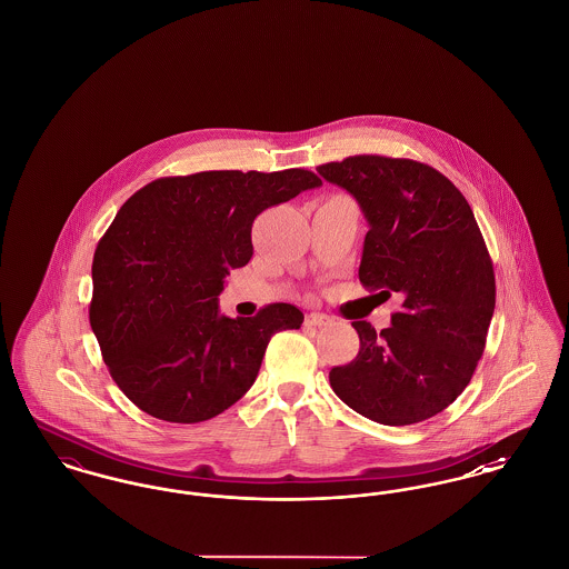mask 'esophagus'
I'll return each instance as SVG.
<instances>
[{"instance_id":"esophagus-1","label":"esophagus","mask_w":569,"mask_h":569,"mask_svg":"<svg viewBox=\"0 0 569 569\" xmlns=\"http://www.w3.org/2000/svg\"><path fill=\"white\" fill-rule=\"evenodd\" d=\"M328 322H330V318H328L326 313H320V311H311V313H307V325L326 326Z\"/></svg>"}]
</instances>
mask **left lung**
I'll list each match as a JSON object with an SVG mask.
<instances>
[{"mask_svg":"<svg viewBox=\"0 0 569 569\" xmlns=\"http://www.w3.org/2000/svg\"><path fill=\"white\" fill-rule=\"evenodd\" d=\"M318 172L350 191L369 221L360 283L403 298L381 332L352 322L360 350L330 369V386L379 425L433 418L467 388L495 311V272L473 211L439 170L406 158L352 156Z\"/></svg>","mask_w":569,"mask_h":569,"instance_id":"left-lung-1","label":"left lung"}]
</instances>
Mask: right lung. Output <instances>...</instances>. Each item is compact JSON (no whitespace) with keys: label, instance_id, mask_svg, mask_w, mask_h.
<instances>
[{"label":"right lung","instance_id":"obj_1","mask_svg":"<svg viewBox=\"0 0 569 569\" xmlns=\"http://www.w3.org/2000/svg\"><path fill=\"white\" fill-rule=\"evenodd\" d=\"M320 186L302 168L207 170L151 181L126 200L96 247L89 322L138 409L193 425L251 388L272 335L305 316L272 302L253 318H226L223 277L251 260L256 217Z\"/></svg>","mask_w":569,"mask_h":569}]
</instances>
